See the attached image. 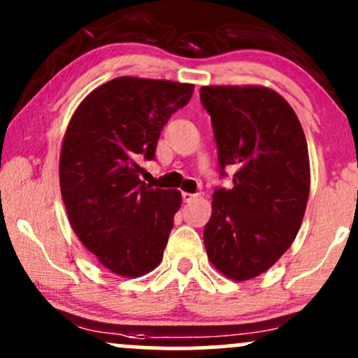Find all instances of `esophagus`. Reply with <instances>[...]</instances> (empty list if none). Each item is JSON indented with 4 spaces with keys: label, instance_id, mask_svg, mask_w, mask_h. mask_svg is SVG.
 Masks as SVG:
<instances>
[{
    "label": "esophagus",
    "instance_id": "obj_1",
    "mask_svg": "<svg viewBox=\"0 0 358 358\" xmlns=\"http://www.w3.org/2000/svg\"><path fill=\"white\" fill-rule=\"evenodd\" d=\"M182 196H183V202H187V203H190V202H193V200L199 199V195H196V193H188V192H185Z\"/></svg>",
    "mask_w": 358,
    "mask_h": 358
}]
</instances>
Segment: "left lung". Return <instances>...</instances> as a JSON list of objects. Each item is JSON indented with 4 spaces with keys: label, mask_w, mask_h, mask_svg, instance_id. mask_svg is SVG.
Returning a JSON list of instances; mask_svg holds the SVG:
<instances>
[{
    "label": "left lung",
    "mask_w": 358,
    "mask_h": 358,
    "mask_svg": "<svg viewBox=\"0 0 358 358\" xmlns=\"http://www.w3.org/2000/svg\"><path fill=\"white\" fill-rule=\"evenodd\" d=\"M220 173L237 168L231 190L213 193L203 229L207 256L234 281L266 273L293 244L310 195L303 127L276 90L262 85H203Z\"/></svg>",
    "instance_id": "left-lung-1"
}]
</instances>
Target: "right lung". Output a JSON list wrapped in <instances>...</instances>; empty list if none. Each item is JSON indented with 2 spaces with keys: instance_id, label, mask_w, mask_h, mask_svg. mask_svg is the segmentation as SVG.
<instances>
[{
  "instance_id": "obj_1",
  "label": "right lung",
  "mask_w": 358,
  "mask_h": 358,
  "mask_svg": "<svg viewBox=\"0 0 358 358\" xmlns=\"http://www.w3.org/2000/svg\"><path fill=\"white\" fill-rule=\"evenodd\" d=\"M193 89L117 77L80 102L65 131L59 178L69 222L99 264L117 276H145L162 262L182 193L141 182L138 162L153 158L163 126Z\"/></svg>"
}]
</instances>
